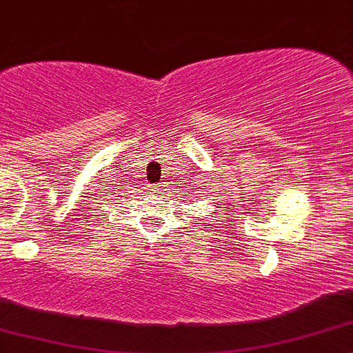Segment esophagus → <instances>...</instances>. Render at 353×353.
<instances>
[{
  "label": "esophagus",
  "instance_id": "esophagus-1",
  "mask_svg": "<svg viewBox=\"0 0 353 353\" xmlns=\"http://www.w3.org/2000/svg\"><path fill=\"white\" fill-rule=\"evenodd\" d=\"M161 188H163V184H156V185H152V189H154V190H159Z\"/></svg>",
  "mask_w": 353,
  "mask_h": 353
}]
</instances>
